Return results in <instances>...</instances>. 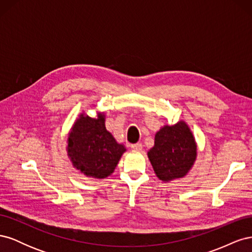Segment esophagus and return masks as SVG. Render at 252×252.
Segmentation results:
<instances>
[{
  "instance_id": "1",
  "label": "esophagus",
  "mask_w": 252,
  "mask_h": 252,
  "mask_svg": "<svg viewBox=\"0 0 252 252\" xmlns=\"http://www.w3.org/2000/svg\"><path fill=\"white\" fill-rule=\"evenodd\" d=\"M130 148L133 150V151H141L142 148H143V145L141 143H138V144H132Z\"/></svg>"
}]
</instances>
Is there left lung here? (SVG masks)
I'll return each mask as SVG.
<instances>
[{
	"instance_id": "1",
	"label": "left lung",
	"mask_w": 252,
	"mask_h": 252,
	"mask_svg": "<svg viewBox=\"0 0 252 252\" xmlns=\"http://www.w3.org/2000/svg\"><path fill=\"white\" fill-rule=\"evenodd\" d=\"M147 156L158 180L169 183L185 178L197 156V145L185 121L164 125L156 133L154 147Z\"/></svg>"
}]
</instances>
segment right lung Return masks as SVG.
I'll list each match as a JSON object with an SVG mask.
<instances>
[{
	"label": "right lung",
	"instance_id": "1",
	"mask_svg": "<svg viewBox=\"0 0 252 252\" xmlns=\"http://www.w3.org/2000/svg\"><path fill=\"white\" fill-rule=\"evenodd\" d=\"M105 112L90 118L79 114L67 138V156L73 168L87 178L102 180L111 175L126 151L106 129Z\"/></svg>",
	"mask_w": 252,
	"mask_h": 252
}]
</instances>
